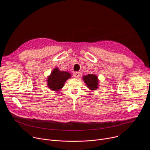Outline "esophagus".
Returning a JSON list of instances; mask_svg holds the SVG:
<instances>
[{"mask_svg": "<svg viewBox=\"0 0 150 150\" xmlns=\"http://www.w3.org/2000/svg\"><path fill=\"white\" fill-rule=\"evenodd\" d=\"M73 76L75 77V78H78L80 76V73L79 72H75L73 74Z\"/></svg>", "mask_w": 150, "mask_h": 150, "instance_id": "1", "label": "esophagus"}]
</instances>
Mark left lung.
Here are the masks:
<instances>
[{
    "mask_svg": "<svg viewBox=\"0 0 150 150\" xmlns=\"http://www.w3.org/2000/svg\"><path fill=\"white\" fill-rule=\"evenodd\" d=\"M82 79L86 83L88 88L91 90H96L98 87V79L96 75L88 74L83 76Z\"/></svg>",
    "mask_w": 150,
    "mask_h": 150,
    "instance_id": "obj_1",
    "label": "left lung"
}]
</instances>
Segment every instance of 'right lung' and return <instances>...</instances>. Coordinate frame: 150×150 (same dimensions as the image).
Returning a JSON list of instances; mask_svg holds the SVG:
<instances>
[{
  "label": "right lung",
  "mask_w": 150,
  "mask_h": 150,
  "mask_svg": "<svg viewBox=\"0 0 150 150\" xmlns=\"http://www.w3.org/2000/svg\"><path fill=\"white\" fill-rule=\"evenodd\" d=\"M71 77V75L69 72L60 71L58 68H54L47 77V86L51 90L59 91L66 81Z\"/></svg>",
  "instance_id": "obj_1"
}]
</instances>
